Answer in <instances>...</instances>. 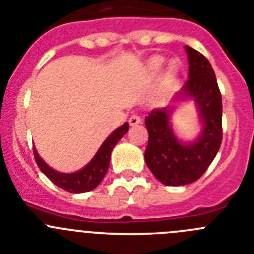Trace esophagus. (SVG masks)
<instances>
[{
  "instance_id": "1",
  "label": "esophagus",
  "mask_w": 254,
  "mask_h": 254,
  "mask_svg": "<svg viewBox=\"0 0 254 254\" xmlns=\"http://www.w3.org/2000/svg\"><path fill=\"white\" fill-rule=\"evenodd\" d=\"M129 124L131 125H138V124H141V118L139 115H136V114H134V115H131L129 118Z\"/></svg>"
}]
</instances>
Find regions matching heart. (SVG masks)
<instances>
[{"mask_svg":"<svg viewBox=\"0 0 254 254\" xmlns=\"http://www.w3.org/2000/svg\"><path fill=\"white\" fill-rule=\"evenodd\" d=\"M162 64H163V59H155V60L151 63V66H153L154 68H158V67H160V66H162ZM172 67H174V64L172 65Z\"/></svg>","mask_w":254,"mask_h":254,"instance_id":"1","label":"heart"}]
</instances>
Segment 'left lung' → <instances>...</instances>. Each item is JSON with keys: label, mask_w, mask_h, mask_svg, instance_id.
Returning a JSON list of instances; mask_svg holds the SVG:
<instances>
[{"label": "left lung", "mask_w": 254, "mask_h": 254, "mask_svg": "<svg viewBox=\"0 0 254 254\" xmlns=\"http://www.w3.org/2000/svg\"><path fill=\"white\" fill-rule=\"evenodd\" d=\"M189 79L179 98H190L198 106L203 130L194 143L178 140L169 124L172 109H154L145 118L149 132L145 163L163 184L178 187L190 184L202 177L222 144V95L214 70L200 52L186 46Z\"/></svg>", "instance_id": "left-lung-1"}]
</instances>
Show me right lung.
Returning a JSON list of instances; mask_svg holds the SVG:
<instances>
[{"mask_svg":"<svg viewBox=\"0 0 254 254\" xmlns=\"http://www.w3.org/2000/svg\"><path fill=\"white\" fill-rule=\"evenodd\" d=\"M127 130H129V124L125 123L124 125L118 127L113 134L109 135L108 139L104 141L103 145L100 146V149L98 150L96 155L92 158L91 162L76 173L65 174V173H59L56 170L51 169L40 158L36 149L34 148L35 160H36L40 170L49 178L52 183L58 186L59 188L64 189V190L68 191V193H85V191H90L96 188L101 183L103 178L105 177L106 172L109 169V164H110L111 151H113L116 143L127 134Z\"/></svg>","mask_w":254,"mask_h":254,"instance_id":"1","label":"right lung"}]
</instances>
